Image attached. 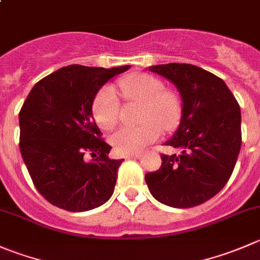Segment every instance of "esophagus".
<instances>
[{
	"label": "esophagus",
	"mask_w": 260,
	"mask_h": 260,
	"mask_svg": "<svg viewBox=\"0 0 260 260\" xmlns=\"http://www.w3.org/2000/svg\"><path fill=\"white\" fill-rule=\"evenodd\" d=\"M142 156V153L137 152V153H129V155H125V158H140Z\"/></svg>",
	"instance_id": "34e87169"
}]
</instances>
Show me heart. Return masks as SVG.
<instances>
[{
  "mask_svg": "<svg viewBox=\"0 0 260 260\" xmlns=\"http://www.w3.org/2000/svg\"><path fill=\"white\" fill-rule=\"evenodd\" d=\"M125 99L142 104L136 127H123L110 137L115 151L123 155L141 152L155 142L162 131L171 132L179 125L183 115L180 98L173 90L165 89L162 81L145 74H132L119 82ZM120 103L112 86L99 90L92 102V117L102 129L112 131L119 122Z\"/></svg>",
  "mask_w": 260,
  "mask_h": 260,
  "instance_id": "1",
  "label": "heart"
}]
</instances>
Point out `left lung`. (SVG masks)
Listing matches in <instances>:
<instances>
[{"mask_svg": "<svg viewBox=\"0 0 260 260\" xmlns=\"http://www.w3.org/2000/svg\"><path fill=\"white\" fill-rule=\"evenodd\" d=\"M150 71L175 84L183 115L165 143L180 153H161L160 169L146 174L145 180L158 202L196 207L215 197L233 174L241 147L240 107L223 80L201 67L168 63Z\"/></svg>", "mask_w": 260, "mask_h": 260, "instance_id": "left-lung-1", "label": "left lung"}]
</instances>
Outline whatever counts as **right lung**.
<instances>
[{
  "instance_id": "right-lung-1",
  "label": "right lung",
  "mask_w": 260,
  "mask_h": 260,
  "mask_svg": "<svg viewBox=\"0 0 260 260\" xmlns=\"http://www.w3.org/2000/svg\"><path fill=\"white\" fill-rule=\"evenodd\" d=\"M128 69L62 67L37 82L22 104L20 152L37 190L55 207L84 212L112 197L123 158L109 157L112 146L91 107L100 87Z\"/></svg>"
}]
</instances>
